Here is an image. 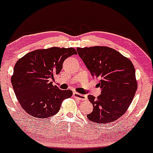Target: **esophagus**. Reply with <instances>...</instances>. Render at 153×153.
<instances>
[{
  "label": "esophagus",
  "mask_w": 153,
  "mask_h": 153,
  "mask_svg": "<svg viewBox=\"0 0 153 153\" xmlns=\"http://www.w3.org/2000/svg\"><path fill=\"white\" fill-rule=\"evenodd\" d=\"M73 95L75 98H77V99L79 100H87V96L85 95H82V94H79L76 92H74L73 93Z\"/></svg>",
  "instance_id": "esophagus-1"
}]
</instances>
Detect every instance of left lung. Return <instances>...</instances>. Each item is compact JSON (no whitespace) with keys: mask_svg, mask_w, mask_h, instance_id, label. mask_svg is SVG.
I'll return each instance as SVG.
<instances>
[{"mask_svg":"<svg viewBox=\"0 0 153 153\" xmlns=\"http://www.w3.org/2000/svg\"><path fill=\"white\" fill-rule=\"evenodd\" d=\"M76 50L93 76L100 79L98 85L102 88L97 98L88 96L93 106L88 119L104 124L114 122L127 111L137 89L132 62L108 47H78Z\"/></svg>","mask_w":153,"mask_h":153,"instance_id":"obj_1","label":"left lung"}]
</instances>
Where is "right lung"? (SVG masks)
Listing matches in <instances>:
<instances>
[{
    "instance_id": "1",
    "label": "right lung",
    "mask_w": 153,
    "mask_h": 153,
    "mask_svg": "<svg viewBox=\"0 0 153 153\" xmlns=\"http://www.w3.org/2000/svg\"><path fill=\"white\" fill-rule=\"evenodd\" d=\"M77 54L74 48L51 47L29 52L17 60L11 82L23 109L34 118H47L59 111L62 102L72 95L51 80L59 74L64 60Z\"/></svg>"
}]
</instances>
